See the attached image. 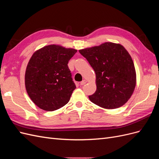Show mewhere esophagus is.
Listing matches in <instances>:
<instances>
[{
  "instance_id": "esophagus-1",
  "label": "esophagus",
  "mask_w": 159,
  "mask_h": 159,
  "mask_svg": "<svg viewBox=\"0 0 159 159\" xmlns=\"http://www.w3.org/2000/svg\"><path fill=\"white\" fill-rule=\"evenodd\" d=\"M86 83H87V81L84 80H82V81H81V82H80V85H84Z\"/></svg>"
}]
</instances>
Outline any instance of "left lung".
I'll return each instance as SVG.
<instances>
[{
  "label": "left lung",
  "instance_id": "obj_1",
  "mask_svg": "<svg viewBox=\"0 0 159 159\" xmlns=\"http://www.w3.org/2000/svg\"><path fill=\"white\" fill-rule=\"evenodd\" d=\"M95 73V92L89 99L98 106L117 109L125 104L137 83L132 57L120 44L105 42L79 50Z\"/></svg>",
  "mask_w": 159,
  "mask_h": 159
}]
</instances>
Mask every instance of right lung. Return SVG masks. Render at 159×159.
Segmentation results:
<instances>
[{"label": "right lung", "mask_w": 159, "mask_h": 159, "mask_svg": "<svg viewBox=\"0 0 159 159\" xmlns=\"http://www.w3.org/2000/svg\"><path fill=\"white\" fill-rule=\"evenodd\" d=\"M76 52L74 48L50 44L32 54L26 69L25 87L36 106L52 111L68 103L76 87L68 64Z\"/></svg>", "instance_id": "right-lung-1"}]
</instances>
